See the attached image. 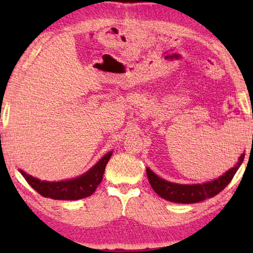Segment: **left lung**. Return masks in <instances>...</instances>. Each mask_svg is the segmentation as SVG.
I'll list each match as a JSON object with an SVG mask.
<instances>
[{
	"instance_id": "left-lung-1",
	"label": "left lung",
	"mask_w": 253,
	"mask_h": 253,
	"mask_svg": "<svg viewBox=\"0 0 253 253\" xmlns=\"http://www.w3.org/2000/svg\"><path fill=\"white\" fill-rule=\"evenodd\" d=\"M244 155V153L241 155L238 162L233 168H230L223 175L219 176V177L211 182L202 183V184H178V183L168 182L164 178L159 177L150 168H146L148 182L161 198L169 200V202L179 204L199 203L216 196L217 193L222 191L229 184L234 175L236 174L238 168L242 165V162H243Z\"/></svg>"
}]
</instances>
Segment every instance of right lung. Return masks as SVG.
<instances>
[{"instance_id":"obj_1","label":"right lung","mask_w":253,"mask_h":253,"mask_svg":"<svg viewBox=\"0 0 253 253\" xmlns=\"http://www.w3.org/2000/svg\"><path fill=\"white\" fill-rule=\"evenodd\" d=\"M112 154L113 151L108 152L85 174L76 178L65 179V181H41L39 178L26 174L22 169H19V171L27 183L37 192H39L41 196L46 197V198L55 200H78L89 197L95 192L98 185L102 181L103 172H105L106 166L108 164Z\"/></svg>"}]
</instances>
